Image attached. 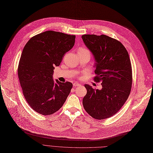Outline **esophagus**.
<instances>
[{
    "label": "esophagus",
    "instance_id": "34e87169",
    "mask_svg": "<svg viewBox=\"0 0 153 153\" xmlns=\"http://www.w3.org/2000/svg\"><path fill=\"white\" fill-rule=\"evenodd\" d=\"M73 85H74V87H76V86H80V84H79L78 83L75 82V83H74L73 84Z\"/></svg>",
    "mask_w": 153,
    "mask_h": 153
}]
</instances>
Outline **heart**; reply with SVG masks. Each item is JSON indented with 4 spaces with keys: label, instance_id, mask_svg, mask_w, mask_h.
Returning <instances> with one entry per match:
<instances>
[{
    "label": "heart",
    "instance_id": "b5f03b06",
    "mask_svg": "<svg viewBox=\"0 0 153 153\" xmlns=\"http://www.w3.org/2000/svg\"><path fill=\"white\" fill-rule=\"evenodd\" d=\"M82 50H86V49H83V48H81L79 51H82Z\"/></svg>",
    "mask_w": 153,
    "mask_h": 153
}]
</instances>
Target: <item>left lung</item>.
Returning a JSON list of instances; mask_svg holds the SVG:
<instances>
[{"instance_id":"left-lung-1","label":"left lung","mask_w":153,"mask_h":153,"mask_svg":"<svg viewBox=\"0 0 153 153\" xmlns=\"http://www.w3.org/2000/svg\"><path fill=\"white\" fill-rule=\"evenodd\" d=\"M82 38L95 59L94 80L102 86L99 90L85 85L83 107L94 119L109 118L119 112L130 93L132 69L128 53L120 41L108 36L84 34Z\"/></svg>"}]
</instances>
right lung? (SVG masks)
Masks as SVG:
<instances>
[{
	"label": "right lung",
	"mask_w": 153,
	"mask_h": 153,
	"mask_svg": "<svg viewBox=\"0 0 153 153\" xmlns=\"http://www.w3.org/2000/svg\"><path fill=\"white\" fill-rule=\"evenodd\" d=\"M75 41V35L47 31L32 37L23 49L18 76L26 102L40 114L59 111L70 93L72 83H55L52 75Z\"/></svg>",
	"instance_id": "obj_1"
}]
</instances>
